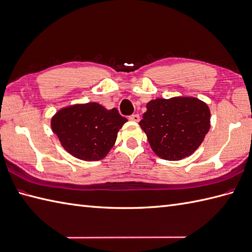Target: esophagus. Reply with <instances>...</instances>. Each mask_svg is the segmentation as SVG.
Returning a JSON list of instances; mask_svg holds the SVG:
<instances>
[{"label": "esophagus", "instance_id": "obj_1", "mask_svg": "<svg viewBox=\"0 0 252 252\" xmlns=\"http://www.w3.org/2000/svg\"><path fill=\"white\" fill-rule=\"evenodd\" d=\"M128 119H130L131 121L138 122L139 119H140V117H139L138 114H133V115H131V116H128Z\"/></svg>", "mask_w": 252, "mask_h": 252}]
</instances>
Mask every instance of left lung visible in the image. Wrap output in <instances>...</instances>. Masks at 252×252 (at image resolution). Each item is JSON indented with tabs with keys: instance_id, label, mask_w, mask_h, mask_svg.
<instances>
[{
	"instance_id": "left-lung-1",
	"label": "left lung",
	"mask_w": 252,
	"mask_h": 252,
	"mask_svg": "<svg viewBox=\"0 0 252 252\" xmlns=\"http://www.w3.org/2000/svg\"><path fill=\"white\" fill-rule=\"evenodd\" d=\"M207 105L195 97L157 98L147 104L139 126L161 159L181 160L202 144L210 126Z\"/></svg>"
}]
</instances>
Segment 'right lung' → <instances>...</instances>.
I'll return each instance as SVG.
<instances>
[{
  "label": "right lung",
  "instance_id": "add662e5",
  "mask_svg": "<svg viewBox=\"0 0 252 252\" xmlns=\"http://www.w3.org/2000/svg\"><path fill=\"white\" fill-rule=\"evenodd\" d=\"M126 121L116 108L88 103L59 110L51 127L67 153L80 160L98 161L108 154Z\"/></svg>",
  "mask_w": 252,
  "mask_h": 252
}]
</instances>
